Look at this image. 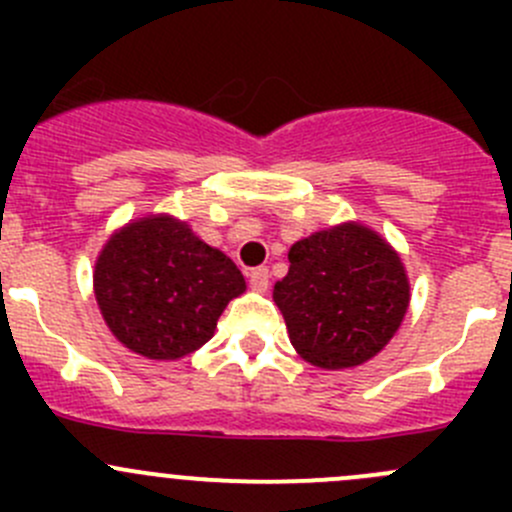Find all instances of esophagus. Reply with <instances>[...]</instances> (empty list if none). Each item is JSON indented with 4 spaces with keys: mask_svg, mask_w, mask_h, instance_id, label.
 I'll list each match as a JSON object with an SVG mask.
<instances>
[{
    "mask_svg": "<svg viewBox=\"0 0 512 512\" xmlns=\"http://www.w3.org/2000/svg\"><path fill=\"white\" fill-rule=\"evenodd\" d=\"M247 277H250V287L255 292H267V287H270V270L267 267H255Z\"/></svg>",
    "mask_w": 512,
    "mask_h": 512,
    "instance_id": "obj_1",
    "label": "esophagus"
}]
</instances>
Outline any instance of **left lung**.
<instances>
[{"label":"left lung","mask_w":512,"mask_h":512,"mask_svg":"<svg viewBox=\"0 0 512 512\" xmlns=\"http://www.w3.org/2000/svg\"><path fill=\"white\" fill-rule=\"evenodd\" d=\"M275 304L289 342L319 369H349L376 356L409 309V277L394 247L359 223L319 230L289 247Z\"/></svg>","instance_id":"left-lung-1"}]
</instances>
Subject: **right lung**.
<instances>
[{
	"label": "right lung",
	"mask_w": 512,
	"mask_h": 512,
	"mask_svg": "<svg viewBox=\"0 0 512 512\" xmlns=\"http://www.w3.org/2000/svg\"><path fill=\"white\" fill-rule=\"evenodd\" d=\"M242 292L235 262L170 215L113 232L94 270L96 302L113 337L158 361L188 356L213 339L227 302Z\"/></svg>",
	"instance_id": "right-lung-1"
}]
</instances>
